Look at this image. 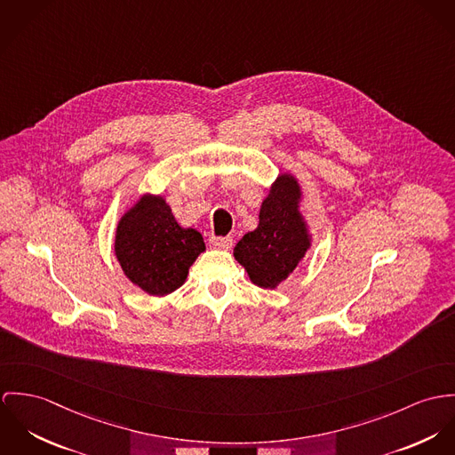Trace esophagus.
Wrapping results in <instances>:
<instances>
[{"label":"esophagus","instance_id":"obj_1","mask_svg":"<svg viewBox=\"0 0 455 455\" xmlns=\"http://www.w3.org/2000/svg\"><path fill=\"white\" fill-rule=\"evenodd\" d=\"M209 243H211V246L212 248H218V250H230L232 248V244H234V239L232 237H211L209 239Z\"/></svg>","mask_w":455,"mask_h":455}]
</instances>
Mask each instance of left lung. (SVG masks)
Returning <instances> with one entry per match:
<instances>
[{
  "label": "left lung",
  "mask_w": 455,
  "mask_h": 455,
  "mask_svg": "<svg viewBox=\"0 0 455 455\" xmlns=\"http://www.w3.org/2000/svg\"><path fill=\"white\" fill-rule=\"evenodd\" d=\"M300 188L293 176L283 174L261 204L259 223L235 246V259L259 288H275L299 265L310 241L299 212Z\"/></svg>",
  "instance_id": "obj_1"
}]
</instances>
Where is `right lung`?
I'll return each mask as SVG.
<instances>
[{"label":"right lung","instance_id":"obj_1","mask_svg":"<svg viewBox=\"0 0 455 455\" xmlns=\"http://www.w3.org/2000/svg\"><path fill=\"white\" fill-rule=\"evenodd\" d=\"M204 250L203 235L181 228L162 197H141L116 227L115 254L122 270L156 297L178 290Z\"/></svg>","mask_w":455,"mask_h":455}]
</instances>
